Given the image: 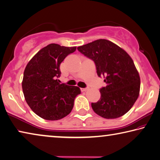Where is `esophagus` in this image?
Returning a JSON list of instances; mask_svg holds the SVG:
<instances>
[{
    "instance_id": "esophagus-1",
    "label": "esophagus",
    "mask_w": 160,
    "mask_h": 160,
    "mask_svg": "<svg viewBox=\"0 0 160 160\" xmlns=\"http://www.w3.org/2000/svg\"><path fill=\"white\" fill-rule=\"evenodd\" d=\"M89 88H81V91L82 92H86L87 90H88Z\"/></svg>"
}]
</instances>
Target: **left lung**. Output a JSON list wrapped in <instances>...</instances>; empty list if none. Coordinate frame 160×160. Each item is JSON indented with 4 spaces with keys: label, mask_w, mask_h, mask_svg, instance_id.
<instances>
[{
    "label": "left lung",
    "mask_w": 160,
    "mask_h": 160,
    "mask_svg": "<svg viewBox=\"0 0 160 160\" xmlns=\"http://www.w3.org/2000/svg\"><path fill=\"white\" fill-rule=\"evenodd\" d=\"M78 50L94 62L97 75L104 77L107 83L100 89V99L92 103L94 112L109 119L126 113L138 97L140 87L138 72L131 56L107 39H97Z\"/></svg>",
    "instance_id": "1"
}]
</instances>
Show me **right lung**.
Instances as JSON below:
<instances>
[{
	"label": "right lung",
	"mask_w": 160,
	"mask_h": 160,
	"mask_svg": "<svg viewBox=\"0 0 160 160\" xmlns=\"http://www.w3.org/2000/svg\"><path fill=\"white\" fill-rule=\"evenodd\" d=\"M76 47L48 44L35 54L24 71L22 82L27 103L40 117L49 121L59 120L68 115L74 100L80 94L77 86L60 84V65Z\"/></svg>",
	"instance_id": "1"
}]
</instances>
